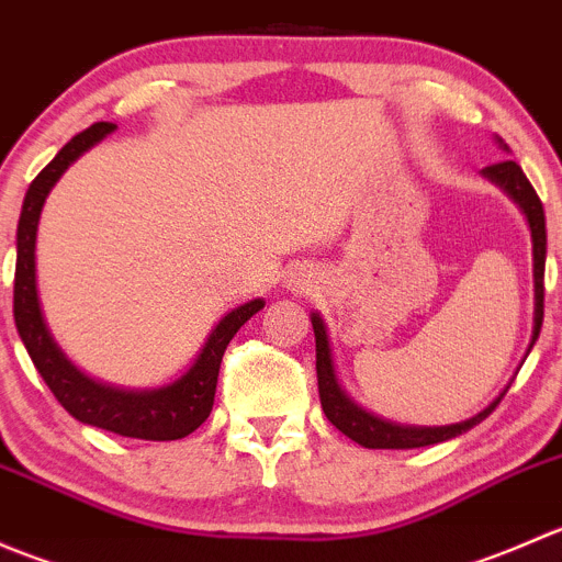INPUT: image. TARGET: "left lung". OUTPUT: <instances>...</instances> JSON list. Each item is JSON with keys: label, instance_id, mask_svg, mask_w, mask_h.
<instances>
[{"label": "left lung", "instance_id": "1", "mask_svg": "<svg viewBox=\"0 0 562 562\" xmlns=\"http://www.w3.org/2000/svg\"><path fill=\"white\" fill-rule=\"evenodd\" d=\"M503 149L508 151V146L503 144ZM490 181H495L501 190H506L514 198L519 209L525 212L527 225H530L532 236V282H536V313H532V337L530 348L536 345L538 331H541L543 321V263H547V220H543V206L541 198L536 195L532 184L527 181L522 168L514 160H501L495 166H486L484 171ZM313 328H315V370H317V391H321V405L326 413L328 422L339 429L342 435H348L350 440H356L364 449H422V446L443 443V440L457 438V435L468 432L475 424L484 422L492 411L497 407L503 391L490 407H484L481 413H475L473 418L459 424H449V427H402V424L383 422V418L372 416L364 407L356 405L342 386L337 381V372H334V359H331V345H328V331L326 323L321 321V315L313 313ZM527 348V350H530Z\"/></svg>", "mask_w": 562, "mask_h": 562}]
</instances>
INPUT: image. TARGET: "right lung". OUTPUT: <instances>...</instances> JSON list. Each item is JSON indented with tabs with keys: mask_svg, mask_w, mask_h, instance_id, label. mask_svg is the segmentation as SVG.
<instances>
[{
	"mask_svg": "<svg viewBox=\"0 0 562 562\" xmlns=\"http://www.w3.org/2000/svg\"><path fill=\"white\" fill-rule=\"evenodd\" d=\"M116 124L98 122L78 133L76 138L67 140L59 149V155L48 162L35 176L30 184L21 206L19 234H15V288H13V315L15 328L21 334V342L26 345L32 356V364L43 375L45 386L54 391L59 405L70 413L72 418L92 427L108 429L122 438H140V440H179L195 432L209 418L214 405V391H217L220 361H223L225 348L234 339V334L252 317L258 310H263V299L241 304L231 310L217 326L212 328L209 339L203 342L195 364L162 389L151 391H127L105 383L92 381L83 375L50 337L45 326L43 310L37 299V269H35V241H37V223L43 203L48 198L50 187L59 181V176L76 162L78 157L94 144L113 133Z\"/></svg>",
	"mask_w": 562,
	"mask_h": 562,
	"instance_id": "right-lung-1",
	"label": "right lung"
}]
</instances>
